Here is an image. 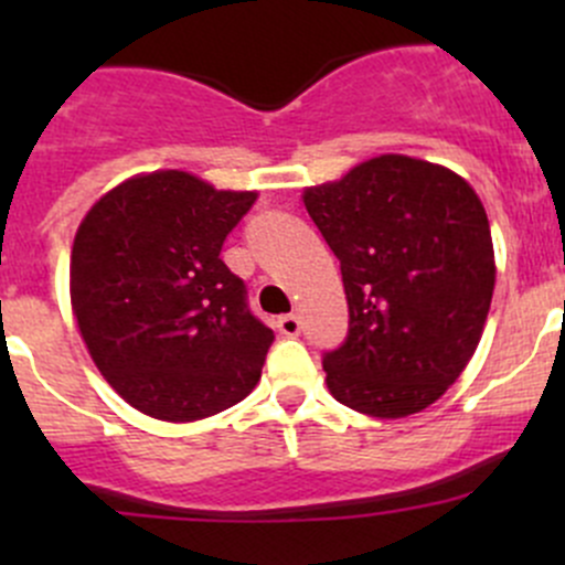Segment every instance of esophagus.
<instances>
[{
    "label": "esophagus",
    "mask_w": 565,
    "mask_h": 565,
    "mask_svg": "<svg viewBox=\"0 0 565 565\" xmlns=\"http://www.w3.org/2000/svg\"><path fill=\"white\" fill-rule=\"evenodd\" d=\"M276 330L281 335H298L300 333V319L295 315H284L276 319Z\"/></svg>",
    "instance_id": "esophagus-1"
}]
</instances>
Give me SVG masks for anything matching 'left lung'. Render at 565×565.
<instances>
[{"label":"left lung","mask_w":565,"mask_h":565,"mask_svg":"<svg viewBox=\"0 0 565 565\" xmlns=\"http://www.w3.org/2000/svg\"><path fill=\"white\" fill-rule=\"evenodd\" d=\"M303 202L350 306L347 339L322 355L330 393L374 418L420 413L457 383L492 303L481 199L451 169L380 156Z\"/></svg>","instance_id":"8db88e82"}]
</instances>
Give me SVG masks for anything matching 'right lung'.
<instances>
[{"instance_id": "obj_1", "label": "right lung", "mask_w": 565, "mask_h": 565, "mask_svg": "<svg viewBox=\"0 0 565 565\" xmlns=\"http://www.w3.org/2000/svg\"><path fill=\"white\" fill-rule=\"evenodd\" d=\"M254 202L172 169L125 180L78 226L73 315L95 366L145 415L207 418L259 383L276 335L221 259Z\"/></svg>"}]
</instances>
